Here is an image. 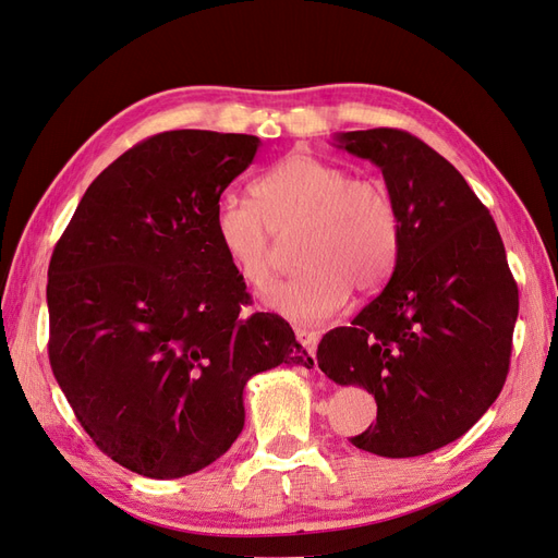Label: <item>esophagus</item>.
<instances>
[{
    "mask_svg": "<svg viewBox=\"0 0 558 558\" xmlns=\"http://www.w3.org/2000/svg\"><path fill=\"white\" fill-rule=\"evenodd\" d=\"M296 340L315 356L317 352V342H319V333L317 331H307V328H296Z\"/></svg>",
    "mask_w": 558,
    "mask_h": 558,
    "instance_id": "1",
    "label": "esophagus"
}]
</instances>
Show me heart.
Returning <instances> with one entry per match:
<instances>
[{
    "mask_svg": "<svg viewBox=\"0 0 558 558\" xmlns=\"http://www.w3.org/2000/svg\"><path fill=\"white\" fill-rule=\"evenodd\" d=\"M301 227L296 271L262 299L296 324L333 317L352 287L373 292L386 282L400 251V214L379 179L349 177L340 165L294 151L253 183V202L222 195L211 230L225 257L251 284L274 278V235Z\"/></svg>",
    "mask_w": 558,
    "mask_h": 558,
    "instance_id": "heart-1",
    "label": "heart"
}]
</instances>
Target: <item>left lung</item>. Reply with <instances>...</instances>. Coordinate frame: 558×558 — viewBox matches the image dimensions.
<instances>
[{"label":"left lung","instance_id":"8db88e82","mask_svg":"<svg viewBox=\"0 0 558 558\" xmlns=\"http://www.w3.org/2000/svg\"><path fill=\"white\" fill-rule=\"evenodd\" d=\"M381 168L400 214L393 276L349 326L317 347L322 373L377 400L352 437L381 458H416L460 439L508 377L520 294L487 206L452 165L398 129L338 135Z\"/></svg>","mask_w":558,"mask_h":558}]
</instances>
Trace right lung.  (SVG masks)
Here are the masks:
<instances>
[{
    "mask_svg": "<svg viewBox=\"0 0 558 558\" xmlns=\"http://www.w3.org/2000/svg\"><path fill=\"white\" fill-rule=\"evenodd\" d=\"M259 137L168 131L108 165L48 268L54 379L94 444L147 478H181L241 435L243 386L313 365L292 326L241 315L245 282L214 239L216 202Z\"/></svg>",
    "mask_w": 558,
    "mask_h": 558,
    "instance_id": "add662e5",
    "label": "right lung"
}]
</instances>
